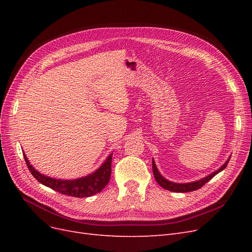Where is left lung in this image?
<instances>
[{
    "instance_id": "8db88e82",
    "label": "left lung",
    "mask_w": 252,
    "mask_h": 252,
    "mask_svg": "<svg viewBox=\"0 0 252 252\" xmlns=\"http://www.w3.org/2000/svg\"><path fill=\"white\" fill-rule=\"evenodd\" d=\"M228 162L229 161H227L219 170L211 173L210 175H208V177H206V178H204L200 181H196V182L186 183V184H178V183H173V182H170L168 180H166L165 178H163L162 175L159 174L157 166L155 164V161H152V171H154L155 179L158 182V184L159 186H162L164 189L169 190V191H173V192H189V191H194V190H197L201 187H203L206 183L209 182L213 177H215L216 174H218L220 171H222L224 168H226Z\"/></svg>"
}]
</instances>
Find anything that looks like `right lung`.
Listing matches in <instances>:
<instances>
[{"mask_svg": "<svg viewBox=\"0 0 252 252\" xmlns=\"http://www.w3.org/2000/svg\"><path fill=\"white\" fill-rule=\"evenodd\" d=\"M24 156L26 165L29 171L32 172L33 177L39 181L41 184L47 186L53 190L62 194H66L74 197H87L95 193L101 192L104 187L108 184L111 175V159L112 154L107 158L104 164L93 174L84 177L78 180H57L52 179L46 175L41 174L30 165L26 156Z\"/></svg>", "mask_w": 252, "mask_h": 252, "instance_id": "obj_1", "label": "right lung"}]
</instances>
